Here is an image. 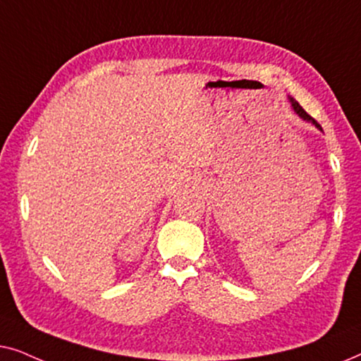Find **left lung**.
Segmentation results:
<instances>
[{"mask_svg": "<svg viewBox=\"0 0 361 361\" xmlns=\"http://www.w3.org/2000/svg\"><path fill=\"white\" fill-rule=\"evenodd\" d=\"M289 102H290V106H293V110H294V113H295V115H298L299 118H302V120H304L305 123H310V125H314L315 128H317V130H320V131H322V126H320V125H319V123H317V121H315L312 116H310V115H307V113H305V110H304V108H302V106H300V105H299V103H298V102H295L293 97H289Z\"/></svg>", "mask_w": 361, "mask_h": 361, "instance_id": "1", "label": "left lung"}]
</instances>
